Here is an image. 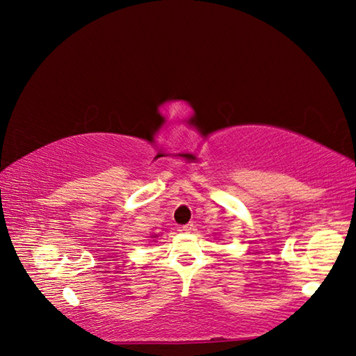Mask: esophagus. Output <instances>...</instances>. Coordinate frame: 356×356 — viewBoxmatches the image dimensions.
I'll return each mask as SVG.
<instances>
[{"instance_id":"obj_1","label":"esophagus","mask_w":356,"mask_h":356,"mask_svg":"<svg viewBox=\"0 0 356 356\" xmlns=\"http://www.w3.org/2000/svg\"><path fill=\"white\" fill-rule=\"evenodd\" d=\"M193 227H195V226H193V222H188V225H184L182 227H180V231H184V232H190Z\"/></svg>"}]
</instances>
